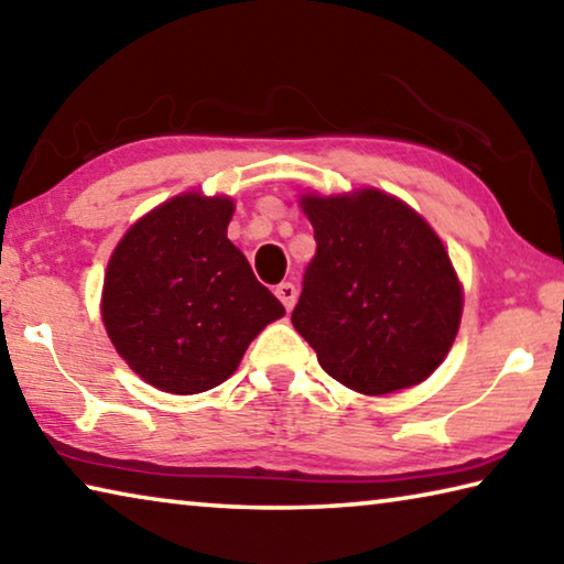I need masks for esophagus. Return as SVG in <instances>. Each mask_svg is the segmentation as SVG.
<instances>
[{"label":"esophagus","mask_w":564,"mask_h":564,"mask_svg":"<svg viewBox=\"0 0 564 564\" xmlns=\"http://www.w3.org/2000/svg\"><path fill=\"white\" fill-rule=\"evenodd\" d=\"M275 295H279V301L285 305V311H291L295 305V299H299V289H295L293 283H279L275 285Z\"/></svg>","instance_id":"esophagus-1"}]
</instances>
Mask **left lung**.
I'll list each match as a JSON object with an SVG mask.
<instances>
[{
    "label": "left lung",
    "instance_id": "1",
    "mask_svg": "<svg viewBox=\"0 0 564 564\" xmlns=\"http://www.w3.org/2000/svg\"><path fill=\"white\" fill-rule=\"evenodd\" d=\"M316 256L293 326L346 388L388 395L417 386L451 350L463 291L435 231L398 198L303 196Z\"/></svg>",
    "mask_w": 564,
    "mask_h": 564
}]
</instances>
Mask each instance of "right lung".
Instances as JSON below:
<instances>
[{
    "mask_svg": "<svg viewBox=\"0 0 564 564\" xmlns=\"http://www.w3.org/2000/svg\"><path fill=\"white\" fill-rule=\"evenodd\" d=\"M231 198L184 194L121 238L104 279V326L133 373L166 393L221 386L281 301L226 238Z\"/></svg>",
    "mask_w": 564,
    "mask_h": 564,
    "instance_id": "obj_1",
    "label": "right lung"
}]
</instances>
